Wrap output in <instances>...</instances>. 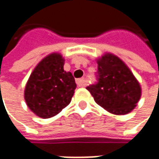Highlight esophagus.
<instances>
[{
	"instance_id": "esophagus-1",
	"label": "esophagus",
	"mask_w": 159,
	"mask_h": 159,
	"mask_svg": "<svg viewBox=\"0 0 159 159\" xmlns=\"http://www.w3.org/2000/svg\"><path fill=\"white\" fill-rule=\"evenodd\" d=\"M76 83L79 87H85V85H86V81L84 79H78L76 80Z\"/></svg>"
}]
</instances>
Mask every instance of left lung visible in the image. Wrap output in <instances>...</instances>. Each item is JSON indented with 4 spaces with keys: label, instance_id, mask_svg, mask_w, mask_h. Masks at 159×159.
Instances as JSON below:
<instances>
[{
    "label": "left lung",
    "instance_id": "8db88e82",
    "mask_svg": "<svg viewBox=\"0 0 159 159\" xmlns=\"http://www.w3.org/2000/svg\"><path fill=\"white\" fill-rule=\"evenodd\" d=\"M98 83L87 88L97 104L115 115H125L142 95L140 82L125 63L112 53L96 58Z\"/></svg>",
    "mask_w": 159,
    "mask_h": 159
}]
</instances>
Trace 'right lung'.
<instances>
[{
	"label": "right lung",
	"instance_id": "1",
	"mask_svg": "<svg viewBox=\"0 0 159 159\" xmlns=\"http://www.w3.org/2000/svg\"><path fill=\"white\" fill-rule=\"evenodd\" d=\"M64 65L63 56L53 52L41 59L32 71L25 88V100L36 116L52 118L71 101L77 85Z\"/></svg>",
	"mask_w": 159,
	"mask_h": 159
}]
</instances>
